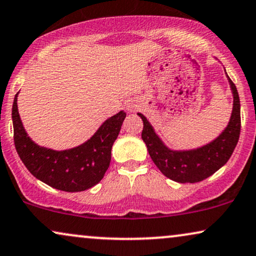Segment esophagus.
<instances>
[{"mask_svg":"<svg viewBox=\"0 0 256 256\" xmlns=\"http://www.w3.org/2000/svg\"><path fill=\"white\" fill-rule=\"evenodd\" d=\"M136 109H138V106H136V104H127V110L128 112H135Z\"/></svg>","mask_w":256,"mask_h":256,"instance_id":"esophagus-1","label":"esophagus"}]
</instances>
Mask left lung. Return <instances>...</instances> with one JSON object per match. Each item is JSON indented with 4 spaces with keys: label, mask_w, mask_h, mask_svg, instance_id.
Masks as SVG:
<instances>
[{
    "label": "left lung",
    "mask_w": 256,
    "mask_h": 256,
    "mask_svg": "<svg viewBox=\"0 0 256 256\" xmlns=\"http://www.w3.org/2000/svg\"><path fill=\"white\" fill-rule=\"evenodd\" d=\"M233 94V109L224 130L214 140L193 149H172L162 141L155 129L141 112L144 121L142 140L147 146L152 162L162 174L178 184H195L213 175L227 164L236 147L241 129L240 98L236 87L226 72Z\"/></svg>",
    "instance_id": "left-lung-1"
}]
</instances>
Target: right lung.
<instances>
[{
    "instance_id": "add662e5",
    "label": "right lung",
    "mask_w": 256,
    "mask_h": 256,
    "mask_svg": "<svg viewBox=\"0 0 256 256\" xmlns=\"http://www.w3.org/2000/svg\"><path fill=\"white\" fill-rule=\"evenodd\" d=\"M18 92L15 95L12 112L14 142L26 169L46 184L69 193L98 184L110 164L112 144L127 114L121 110L108 118L84 144L64 150H54L38 146L29 138L18 114Z\"/></svg>"
}]
</instances>
